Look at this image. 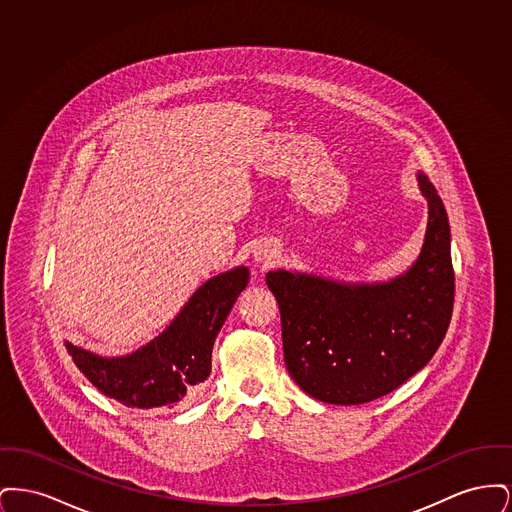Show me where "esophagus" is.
Here are the masks:
<instances>
[{
    "mask_svg": "<svg viewBox=\"0 0 512 512\" xmlns=\"http://www.w3.org/2000/svg\"><path fill=\"white\" fill-rule=\"evenodd\" d=\"M257 261H263V263L267 265L268 261H270V255H263V257H261V259H257Z\"/></svg>",
    "mask_w": 512,
    "mask_h": 512,
    "instance_id": "esophagus-1",
    "label": "esophagus"
}]
</instances>
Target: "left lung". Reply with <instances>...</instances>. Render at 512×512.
<instances>
[{"label": "left lung", "mask_w": 512, "mask_h": 512, "mask_svg": "<svg viewBox=\"0 0 512 512\" xmlns=\"http://www.w3.org/2000/svg\"><path fill=\"white\" fill-rule=\"evenodd\" d=\"M428 224L411 267L384 282L270 270L284 361L307 395L332 405H361L397 390L430 363L453 311L451 228L443 201L416 172Z\"/></svg>", "instance_id": "obj_1"}]
</instances>
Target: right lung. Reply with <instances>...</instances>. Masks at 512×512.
I'll return each instance as SVG.
<instances>
[{
	"label": "right lung",
	"instance_id": "right-lung-1",
	"mask_svg": "<svg viewBox=\"0 0 512 512\" xmlns=\"http://www.w3.org/2000/svg\"><path fill=\"white\" fill-rule=\"evenodd\" d=\"M247 282V267L209 278L157 338L128 355L101 357L71 341L67 351L103 395L132 409H171L211 374L213 343Z\"/></svg>",
	"mask_w": 512,
	"mask_h": 512
}]
</instances>
